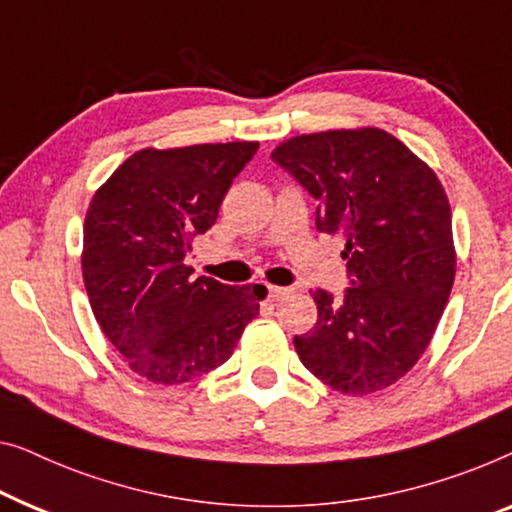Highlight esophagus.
Listing matches in <instances>:
<instances>
[{"label":"esophagus","mask_w":512,"mask_h":512,"mask_svg":"<svg viewBox=\"0 0 512 512\" xmlns=\"http://www.w3.org/2000/svg\"><path fill=\"white\" fill-rule=\"evenodd\" d=\"M292 290H287V287H278V285H269V299L271 301H283L285 297H290Z\"/></svg>","instance_id":"esophagus-1"}]
</instances>
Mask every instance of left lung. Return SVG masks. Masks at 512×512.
Listing matches in <instances>:
<instances>
[{
	"label": "left lung",
	"instance_id": "obj_1",
	"mask_svg": "<svg viewBox=\"0 0 512 512\" xmlns=\"http://www.w3.org/2000/svg\"><path fill=\"white\" fill-rule=\"evenodd\" d=\"M271 160L318 199V229L343 236L350 287L315 290L318 325L294 336L308 371L364 397L417 364L457 271L452 213L436 171L378 127L292 136Z\"/></svg>",
	"mask_w": 512,
	"mask_h": 512
}]
</instances>
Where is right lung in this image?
<instances>
[{
	"instance_id": "1",
	"label": "right lung",
	"mask_w": 512,
	"mask_h": 512,
	"mask_svg": "<svg viewBox=\"0 0 512 512\" xmlns=\"http://www.w3.org/2000/svg\"><path fill=\"white\" fill-rule=\"evenodd\" d=\"M257 141L143 148L85 213L81 269L92 313L136 376L183 385L225 364L266 297L257 285L192 278L185 253L218 220Z\"/></svg>"
}]
</instances>
